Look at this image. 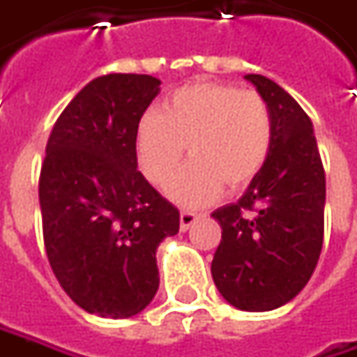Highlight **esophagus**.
Returning a JSON list of instances; mask_svg holds the SVG:
<instances>
[{
  "label": "esophagus",
  "mask_w": 357,
  "mask_h": 357,
  "mask_svg": "<svg viewBox=\"0 0 357 357\" xmlns=\"http://www.w3.org/2000/svg\"><path fill=\"white\" fill-rule=\"evenodd\" d=\"M197 220H199V215L194 213V211H181L179 213V227H181V231H188Z\"/></svg>",
  "instance_id": "34e87169"
}]
</instances>
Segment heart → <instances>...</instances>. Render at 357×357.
<instances>
[{"label": "heart", "instance_id": "obj_1", "mask_svg": "<svg viewBox=\"0 0 357 357\" xmlns=\"http://www.w3.org/2000/svg\"><path fill=\"white\" fill-rule=\"evenodd\" d=\"M167 183V195L188 208L211 204L222 190L238 192L259 176L273 146L270 105L257 91L197 82L176 89L162 112L144 114L135 130V153L149 183Z\"/></svg>", "mask_w": 357, "mask_h": 357}]
</instances>
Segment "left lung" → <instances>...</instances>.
I'll return each instance as SVG.
<instances>
[{
  "mask_svg": "<svg viewBox=\"0 0 357 357\" xmlns=\"http://www.w3.org/2000/svg\"><path fill=\"white\" fill-rule=\"evenodd\" d=\"M245 79L270 105L273 146L245 194L211 213L222 225L211 275L234 307L270 312L294 300L318 266L326 174L312 119L300 103L264 75L248 73Z\"/></svg>",
  "mask_w": 357,
  "mask_h": 357,
  "instance_id": "1",
  "label": "left lung"
}]
</instances>
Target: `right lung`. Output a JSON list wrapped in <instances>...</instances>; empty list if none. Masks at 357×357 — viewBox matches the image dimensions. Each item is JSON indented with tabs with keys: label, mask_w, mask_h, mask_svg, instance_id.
Here are the masks:
<instances>
[{
	"label": "right lung",
	"mask_w": 357,
	"mask_h": 357,
	"mask_svg": "<svg viewBox=\"0 0 357 357\" xmlns=\"http://www.w3.org/2000/svg\"><path fill=\"white\" fill-rule=\"evenodd\" d=\"M160 79L107 73L57 117L39 174L43 243L59 286L101 318H132L158 287V245L179 211L137 172L135 130Z\"/></svg>",
	"instance_id": "add662e5"
}]
</instances>
